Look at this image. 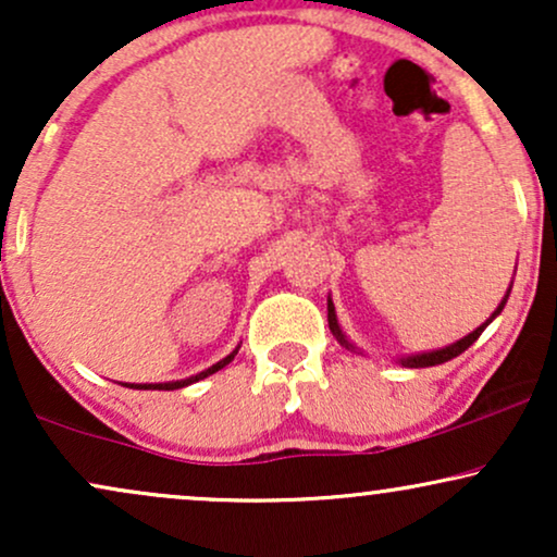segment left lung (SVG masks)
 <instances>
[{"mask_svg": "<svg viewBox=\"0 0 557 557\" xmlns=\"http://www.w3.org/2000/svg\"><path fill=\"white\" fill-rule=\"evenodd\" d=\"M509 293H511V287L509 290H506V295H504V300L498 302V308L494 313H491V319L485 321V323H481V326H478L475 331H470L468 336H462L460 342H455V344H449V347H442V349H434V351H424V355H411V357H400V364H404V368H432V364H442V362H447V360H453V357H457V355H462V351H466L470 344H473L478 336L483 334V329L488 326L491 321L496 319L498 313L504 311V306H506V298H509ZM329 329H331V334L336 336V342L342 344V347H347V349H355V344H351L347 336H344V331L339 329V321H336V311H334V302H331V298H329Z\"/></svg>", "mask_w": 557, "mask_h": 557, "instance_id": "1", "label": "left lung"}]
</instances>
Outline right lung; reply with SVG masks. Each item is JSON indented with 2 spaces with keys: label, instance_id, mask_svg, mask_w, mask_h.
I'll use <instances>...</instances> for the list:
<instances>
[{
  "label": "right lung",
  "instance_id": "right-lung-1",
  "mask_svg": "<svg viewBox=\"0 0 557 557\" xmlns=\"http://www.w3.org/2000/svg\"><path fill=\"white\" fill-rule=\"evenodd\" d=\"M236 351H238V347H236L234 351H231L228 357H223L221 362H215L213 368H208V370L197 372V375H193V377H185V380H172V383H144V385H128V388H136V391H177V388H185V385H193V383H197V380H202V377L213 375V372H218V370L226 368V364L236 357Z\"/></svg>",
  "mask_w": 557,
  "mask_h": 557
}]
</instances>
